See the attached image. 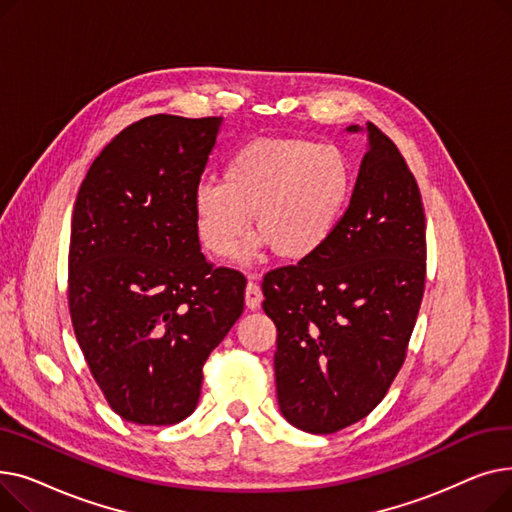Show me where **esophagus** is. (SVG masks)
<instances>
[{
    "label": "esophagus",
    "instance_id": "34e87169",
    "mask_svg": "<svg viewBox=\"0 0 512 512\" xmlns=\"http://www.w3.org/2000/svg\"><path fill=\"white\" fill-rule=\"evenodd\" d=\"M261 301H263V297H261L259 284H257L255 280H249L247 290H245V303H247V307H249L251 311H255V309L261 307Z\"/></svg>",
    "mask_w": 512,
    "mask_h": 512
}]
</instances>
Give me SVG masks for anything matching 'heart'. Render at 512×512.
Wrapping results in <instances>:
<instances>
[{
	"instance_id": "heart-1",
	"label": "heart",
	"mask_w": 512,
	"mask_h": 512,
	"mask_svg": "<svg viewBox=\"0 0 512 512\" xmlns=\"http://www.w3.org/2000/svg\"><path fill=\"white\" fill-rule=\"evenodd\" d=\"M351 191V170L332 145L299 137H261L226 161L222 182H201L193 195V218L201 245L230 257L249 232L242 255L272 247L286 261L313 257L332 236Z\"/></svg>"
}]
</instances>
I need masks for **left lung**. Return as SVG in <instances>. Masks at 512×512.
Listing matches in <instances>:
<instances>
[{
	"instance_id": "left-lung-1",
	"label": "left lung",
	"mask_w": 512,
	"mask_h": 512,
	"mask_svg": "<svg viewBox=\"0 0 512 512\" xmlns=\"http://www.w3.org/2000/svg\"><path fill=\"white\" fill-rule=\"evenodd\" d=\"M357 132L359 126H348ZM351 205L313 257L263 278L282 415L309 434L367 417L407 359L425 290V213L415 176L367 124Z\"/></svg>"
}]
</instances>
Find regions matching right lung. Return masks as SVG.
I'll use <instances>...</instances> for the list:
<instances>
[{
  "label": "right lung",
  "mask_w": 512,
  "mask_h": 512,
  "mask_svg": "<svg viewBox=\"0 0 512 512\" xmlns=\"http://www.w3.org/2000/svg\"><path fill=\"white\" fill-rule=\"evenodd\" d=\"M222 118L157 114L126 126L78 188L68 307L107 405L174 425L199 402L203 365L245 307L247 278L201 253L193 195Z\"/></svg>",
  "instance_id": "add662e5"
}]
</instances>
